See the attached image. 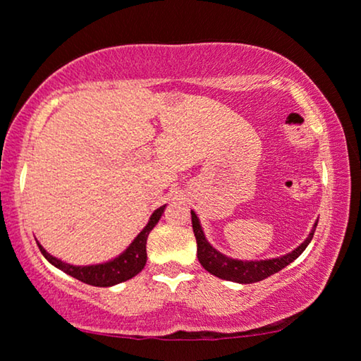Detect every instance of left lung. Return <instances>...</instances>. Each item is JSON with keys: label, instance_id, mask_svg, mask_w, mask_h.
Here are the masks:
<instances>
[{"label": "left lung", "instance_id": "8db88e82", "mask_svg": "<svg viewBox=\"0 0 361 361\" xmlns=\"http://www.w3.org/2000/svg\"><path fill=\"white\" fill-rule=\"evenodd\" d=\"M190 215H192V228H194V235L197 240V258H199L200 264L204 266L210 274L216 276V278L225 279V281H233V283H240V284L258 283V281L269 278L271 274L278 273V271L293 263L294 259H298L299 256L302 255V251L307 248V245L310 243V240H312L314 236L315 226H317V221H315L314 228L309 233L307 238H305L298 248L293 250L288 255L278 256V258H273V259L241 261V259H233L230 258V256L216 251L214 246L207 241L204 230H202L200 221L197 219L195 212H190Z\"/></svg>", "mask_w": 361, "mask_h": 361}]
</instances>
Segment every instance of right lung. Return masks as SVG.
Instances as JSON below:
<instances>
[{"mask_svg":"<svg viewBox=\"0 0 361 361\" xmlns=\"http://www.w3.org/2000/svg\"><path fill=\"white\" fill-rule=\"evenodd\" d=\"M164 209L166 205H162L157 210H154V214L151 215L147 225L141 230V233L133 240V243L128 246V248L123 251L118 258L106 261V263L90 264V266H73V264L63 263V261L57 259L56 256L47 253V251L42 248V245H39V241H37V246L39 250H41V253L44 255V258H46L49 263L63 271V273H67L68 276H72V278L82 281V283L85 284L98 286V288H110V286L120 284L123 281L135 278V276L137 273H141L142 268H145L146 259H147V255H146L147 235L151 233V230L154 228L157 221H159L161 215L164 214Z\"/></svg>","mask_w":361,"mask_h":361,"instance_id":"add662e5","label":"right lung"}]
</instances>
